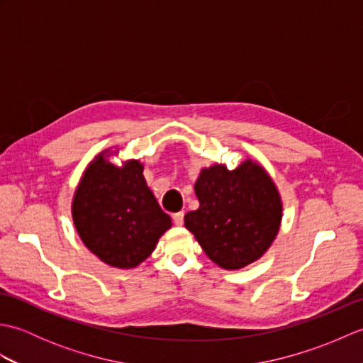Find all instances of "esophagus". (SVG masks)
I'll use <instances>...</instances> for the list:
<instances>
[{
	"label": "esophagus",
	"mask_w": 363,
	"mask_h": 363,
	"mask_svg": "<svg viewBox=\"0 0 363 363\" xmlns=\"http://www.w3.org/2000/svg\"><path fill=\"white\" fill-rule=\"evenodd\" d=\"M173 221H174L176 226H181L182 223H184V212L173 213Z\"/></svg>",
	"instance_id": "obj_1"
}]
</instances>
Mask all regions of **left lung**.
Wrapping results in <instances>:
<instances>
[{"instance_id": "left-lung-1", "label": "left lung", "mask_w": 363, "mask_h": 363, "mask_svg": "<svg viewBox=\"0 0 363 363\" xmlns=\"http://www.w3.org/2000/svg\"><path fill=\"white\" fill-rule=\"evenodd\" d=\"M199 209L184 221L211 260L238 269L264 256L277 235L281 198L260 165L246 160L233 172L204 168L195 184Z\"/></svg>"}]
</instances>
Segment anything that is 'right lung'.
<instances>
[{
	"mask_svg": "<svg viewBox=\"0 0 363 363\" xmlns=\"http://www.w3.org/2000/svg\"><path fill=\"white\" fill-rule=\"evenodd\" d=\"M142 173L138 160L115 167L101 154L74 194L73 221L81 240L111 267L138 265L172 226Z\"/></svg>",
	"mask_w": 363,
	"mask_h": 363,
	"instance_id": "obj_1",
	"label": "right lung"
}]
</instances>
